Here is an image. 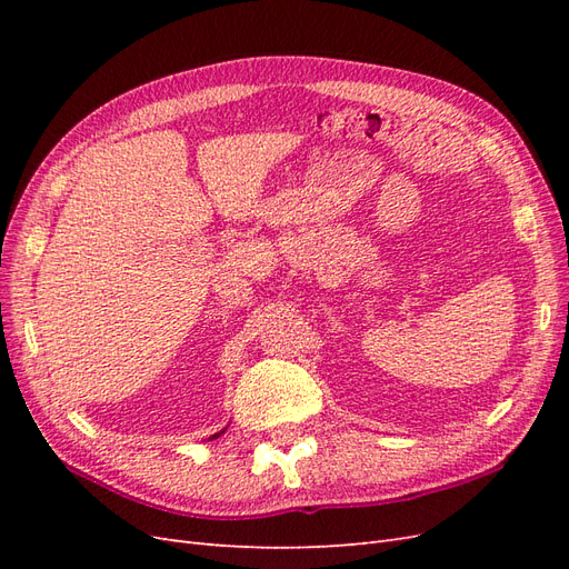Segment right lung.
<instances>
[{
  "label": "right lung",
  "instance_id": "obj_1",
  "mask_svg": "<svg viewBox=\"0 0 569 569\" xmlns=\"http://www.w3.org/2000/svg\"><path fill=\"white\" fill-rule=\"evenodd\" d=\"M222 432H226V429H222ZM222 432H218V435H222ZM218 435H213V437H211V439H216V437H218Z\"/></svg>",
  "mask_w": 569,
  "mask_h": 569
}]
</instances>
